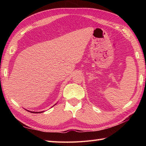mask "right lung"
Here are the masks:
<instances>
[{"label":"right lung","instance_id":"obj_1","mask_svg":"<svg viewBox=\"0 0 146 146\" xmlns=\"http://www.w3.org/2000/svg\"><path fill=\"white\" fill-rule=\"evenodd\" d=\"M55 105H56V104ZM53 105V106H54ZM52 106V107H53ZM28 111H29V112H31V113H42V112H44V111H29V110H27Z\"/></svg>","mask_w":146,"mask_h":146}]
</instances>
